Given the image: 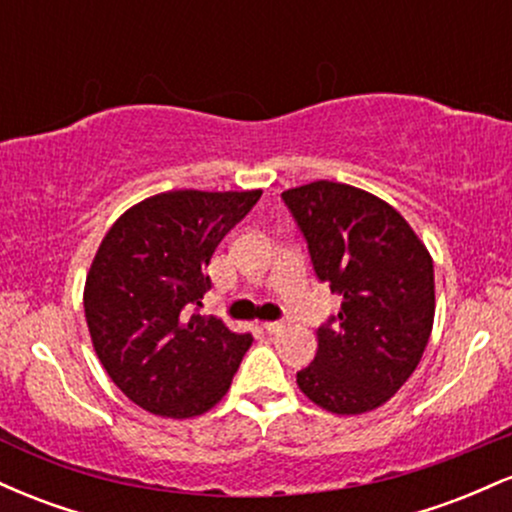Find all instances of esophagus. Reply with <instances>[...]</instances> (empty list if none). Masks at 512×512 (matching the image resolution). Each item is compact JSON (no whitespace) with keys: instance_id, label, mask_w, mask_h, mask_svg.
Instances as JSON below:
<instances>
[{"instance_id":"obj_1","label":"esophagus","mask_w":512,"mask_h":512,"mask_svg":"<svg viewBox=\"0 0 512 512\" xmlns=\"http://www.w3.org/2000/svg\"><path fill=\"white\" fill-rule=\"evenodd\" d=\"M289 325L291 322L289 320H281V322H264V332H269V334H279V332H284V330H289Z\"/></svg>"}]
</instances>
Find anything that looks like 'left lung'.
I'll return each instance as SVG.
<instances>
[{
	"mask_svg": "<svg viewBox=\"0 0 512 512\" xmlns=\"http://www.w3.org/2000/svg\"><path fill=\"white\" fill-rule=\"evenodd\" d=\"M308 240L317 279L342 310L317 330V354L296 383L332 414H366L419 366L433 330V260L395 207L344 182L281 192Z\"/></svg>",
	"mask_w": 512,
	"mask_h": 512,
	"instance_id": "8db88e82",
	"label": "left lung"
}]
</instances>
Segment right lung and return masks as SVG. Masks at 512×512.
Wrapping results in <instances>:
<instances>
[{
    "label": "right lung",
    "instance_id": "1",
    "mask_svg": "<svg viewBox=\"0 0 512 512\" xmlns=\"http://www.w3.org/2000/svg\"><path fill=\"white\" fill-rule=\"evenodd\" d=\"M262 190L161 192L105 233L86 274L84 310L105 373L137 407L192 419L221 402L250 334L192 313L211 289L216 245Z\"/></svg>",
    "mask_w": 512,
    "mask_h": 512
}]
</instances>
